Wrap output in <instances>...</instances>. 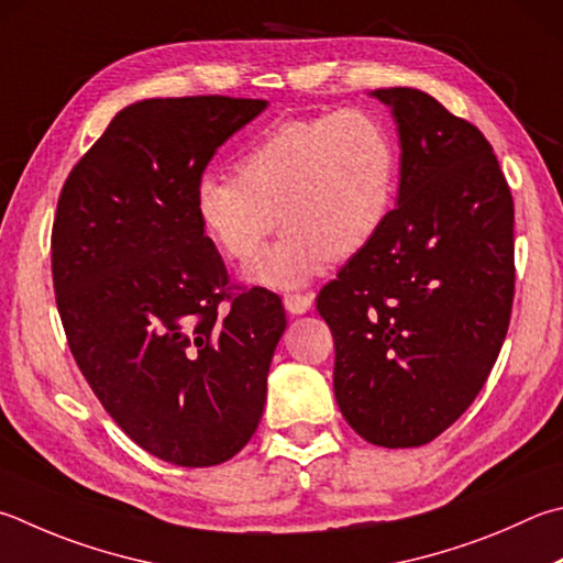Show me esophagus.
Returning <instances> with one entry per match:
<instances>
[{"label": "esophagus", "instance_id": "esophagus-1", "mask_svg": "<svg viewBox=\"0 0 563 563\" xmlns=\"http://www.w3.org/2000/svg\"><path fill=\"white\" fill-rule=\"evenodd\" d=\"M283 305L290 314H305L312 308V295H285Z\"/></svg>", "mask_w": 563, "mask_h": 563}]
</instances>
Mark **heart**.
I'll use <instances>...</instances> for the list:
<instances>
[{"label":"heart","instance_id":"b5f03b06","mask_svg":"<svg viewBox=\"0 0 563 563\" xmlns=\"http://www.w3.org/2000/svg\"><path fill=\"white\" fill-rule=\"evenodd\" d=\"M236 172L203 175L194 213L203 236L236 263L258 258L280 223L288 227L243 275L285 292L379 236L394 207L398 157L374 112L344 108L275 122L239 157Z\"/></svg>","mask_w":563,"mask_h":563}]
</instances>
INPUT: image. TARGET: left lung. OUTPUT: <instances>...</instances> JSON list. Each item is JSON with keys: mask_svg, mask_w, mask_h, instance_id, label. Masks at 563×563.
Masks as SVG:
<instances>
[{"mask_svg": "<svg viewBox=\"0 0 563 563\" xmlns=\"http://www.w3.org/2000/svg\"><path fill=\"white\" fill-rule=\"evenodd\" d=\"M391 110L398 197L379 236L317 295L334 336V398L364 441H433L475 401L515 298V203L483 132L416 88Z\"/></svg>", "mask_w": 563, "mask_h": 563, "instance_id": "1", "label": "left lung"}]
</instances>
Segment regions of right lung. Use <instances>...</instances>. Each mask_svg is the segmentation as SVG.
Wrapping results in <instances>:
<instances>
[{
	"mask_svg": "<svg viewBox=\"0 0 563 563\" xmlns=\"http://www.w3.org/2000/svg\"><path fill=\"white\" fill-rule=\"evenodd\" d=\"M265 108L227 96L132 103L58 199L51 263L70 352L112 421L172 465H219L251 441L288 324L278 295L223 292L227 268L194 213L211 157Z\"/></svg>",
	"mask_w": 563,
	"mask_h": 563,
	"instance_id": "add662e5",
	"label": "right lung"
}]
</instances>
